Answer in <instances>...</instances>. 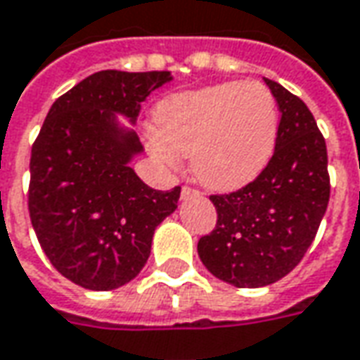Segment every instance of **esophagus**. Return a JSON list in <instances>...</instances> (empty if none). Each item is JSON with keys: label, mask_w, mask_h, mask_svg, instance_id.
Here are the masks:
<instances>
[{"label": "esophagus", "mask_w": 360, "mask_h": 360, "mask_svg": "<svg viewBox=\"0 0 360 360\" xmlns=\"http://www.w3.org/2000/svg\"><path fill=\"white\" fill-rule=\"evenodd\" d=\"M191 195H200L199 189H195V187H189V185H183V189H181V197L183 199H187Z\"/></svg>", "instance_id": "esophagus-1"}]
</instances>
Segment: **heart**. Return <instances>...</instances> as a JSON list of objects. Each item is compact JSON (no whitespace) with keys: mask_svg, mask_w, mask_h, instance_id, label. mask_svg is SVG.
Returning <instances> with one entry per match:
<instances>
[{"mask_svg":"<svg viewBox=\"0 0 360 360\" xmlns=\"http://www.w3.org/2000/svg\"><path fill=\"white\" fill-rule=\"evenodd\" d=\"M160 134L149 151L165 167L191 155L195 177L209 189L232 191L270 161L280 131L272 90L258 82H224L165 98L155 110Z\"/></svg>","mask_w":360,"mask_h":360,"instance_id":"1","label":"heart"}]
</instances>
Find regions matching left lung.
Segmentation results:
<instances>
[{"mask_svg": "<svg viewBox=\"0 0 360 360\" xmlns=\"http://www.w3.org/2000/svg\"><path fill=\"white\" fill-rule=\"evenodd\" d=\"M282 112L274 155L238 191L211 195L217 226L200 236V262L222 282L262 288L302 262L329 202L327 146L314 114L282 84L264 78Z\"/></svg>", "mask_w": 360, "mask_h": 360, "instance_id": "left-lung-1", "label": "left lung"}]
</instances>
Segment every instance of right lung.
<instances>
[{"label": "right lung", "instance_id": "right-lung-1", "mask_svg": "<svg viewBox=\"0 0 360 360\" xmlns=\"http://www.w3.org/2000/svg\"><path fill=\"white\" fill-rule=\"evenodd\" d=\"M167 70H100L55 100L31 148L29 217L41 248L70 282L108 292L146 266L155 226L177 209L181 187H148L129 167L141 151L114 112L136 120Z\"/></svg>", "mask_w": 360, "mask_h": 360}]
</instances>
